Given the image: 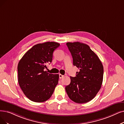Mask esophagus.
Returning <instances> with one entry per match:
<instances>
[{"label": "esophagus", "mask_w": 124, "mask_h": 124, "mask_svg": "<svg viewBox=\"0 0 124 124\" xmlns=\"http://www.w3.org/2000/svg\"><path fill=\"white\" fill-rule=\"evenodd\" d=\"M63 77H64V75H62V74H59V78L60 79L63 78Z\"/></svg>", "instance_id": "esophagus-1"}]
</instances>
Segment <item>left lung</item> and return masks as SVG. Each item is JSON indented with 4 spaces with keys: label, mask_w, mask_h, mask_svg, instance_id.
Returning <instances> with one entry per match:
<instances>
[{
    "label": "left lung",
    "mask_w": 124,
    "mask_h": 124,
    "mask_svg": "<svg viewBox=\"0 0 124 124\" xmlns=\"http://www.w3.org/2000/svg\"><path fill=\"white\" fill-rule=\"evenodd\" d=\"M67 46L73 57V65L79 69L76 77H70L66 86L68 95L73 101L85 103L92 100L101 87L103 67L98 56L86 44L68 42Z\"/></svg>",
    "instance_id": "obj_1"
}]
</instances>
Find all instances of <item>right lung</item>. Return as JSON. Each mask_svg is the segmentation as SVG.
<instances>
[{
	"instance_id": "obj_1",
	"label": "right lung",
	"mask_w": 124,
	"mask_h": 124,
	"mask_svg": "<svg viewBox=\"0 0 124 124\" xmlns=\"http://www.w3.org/2000/svg\"><path fill=\"white\" fill-rule=\"evenodd\" d=\"M60 44L47 42L33 46L19 61L18 83L24 95L35 102L50 98L58 82V74H49L44 69L52 62L53 52ZM50 64V63H49Z\"/></svg>"
}]
</instances>
